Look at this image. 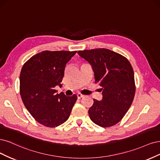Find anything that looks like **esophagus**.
I'll return each mask as SVG.
<instances>
[{
    "instance_id": "obj_1",
    "label": "esophagus",
    "mask_w": 160,
    "mask_h": 160,
    "mask_svg": "<svg viewBox=\"0 0 160 160\" xmlns=\"http://www.w3.org/2000/svg\"><path fill=\"white\" fill-rule=\"evenodd\" d=\"M77 96H78V98L80 99V98H84V95L82 94H80V93H78V94H77Z\"/></svg>"
}]
</instances>
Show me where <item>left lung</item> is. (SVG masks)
Listing matches in <instances>:
<instances>
[{"label":"left lung","mask_w":160,"mask_h":160,"mask_svg":"<svg viewBox=\"0 0 160 160\" xmlns=\"http://www.w3.org/2000/svg\"><path fill=\"white\" fill-rule=\"evenodd\" d=\"M78 54L91 64L95 83L102 86V100L94 99L88 110L90 118L103 128L116 125L134 98V73L130 62L122 55L106 48L80 50Z\"/></svg>","instance_id":"obj_1"}]
</instances>
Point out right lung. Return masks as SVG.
I'll list each match as a JSON object with an SVG mask.
<instances>
[{"mask_svg": "<svg viewBox=\"0 0 160 160\" xmlns=\"http://www.w3.org/2000/svg\"><path fill=\"white\" fill-rule=\"evenodd\" d=\"M77 51L44 50L24 64L20 74V94L30 114L41 124L49 128L62 124L70 115L77 96L56 94L65 66Z\"/></svg>", "mask_w": 160, "mask_h": 160, "instance_id": "add662e5", "label": "right lung"}]
</instances>
